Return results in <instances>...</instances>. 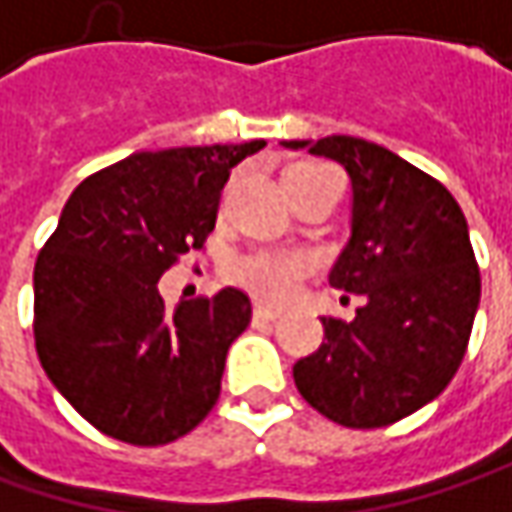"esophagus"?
<instances>
[{"mask_svg": "<svg viewBox=\"0 0 512 512\" xmlns=\"http://www.w3.org/2000/svg\"><path fill=\"white\" fill-rule=\"evenodd\" d=\"M282 317V311H276V308H270V305H256L253 308V322H273Z\"/></svg>", "mask_w": 512, "mask_h": 512, "instance_id": "esophagus-1", "label": "esophagus"}]
</instances>
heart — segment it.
Wrapping results in <instances>:
<instances>
[{
    "mask_svg": "<svg viewBox=\"0 0 512 512\" xmlns=\"http://www.w3.org/2000/svg\"><path fill=\"white\" fill-rule=\"evenodd\" d=\"M320 172H334L322 164H294L285 178L291 175H320ZM311 262L299 253H279V250H256L242 256L233 265V279H239L244 288L265 299H288L296 294L302 276L308 273Z\"/></svg>",
    "mask_w": 512,
    "mask_h": 512,
    "instance_id": "heart-1",
    "label": "heart"
}]
</instances>
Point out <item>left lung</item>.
I'll return each mask as SVG.
<instances>
[{
  "label": "left lung",
  "mask_w": 512,
  "mask_h": 512,
  "mask_svg": "<svg viewBox=\"0 0 512 512\" xmlns=\"http://www.w3.org/2000/svg\"><path fill=\"white\" fill-rule=\"evenodd\" d=\"M331 158L351 178V233L328 273L363 296L354 320L322 317L325 340L294 366L320 415L377 429L432 403L470 343L481 276L467 218L444 184L380 143L331 135L282 141Z\"/></svg>",
  "instance_id": "obj_1"
}]
</instances>
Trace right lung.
Listing matches in <instances>:
<instances>
[{"instance_id": "1", "label": "right lung", "mask_w": 512, "mask_h": 512, "mask_svg": "<svg viewBox=\"0 0 512 512\" xmlns=\"http://www.w3.org/2000/svg\"><path fill=\"white\" fill-rule=\"evenodd\" d=\"M265 141L135 152L68 195L34 268V340L48 380L100 432L161 447L207 418L250 299L164 305L158 282L216 227L230 169Z\"/></svg>"}]
</instances>
